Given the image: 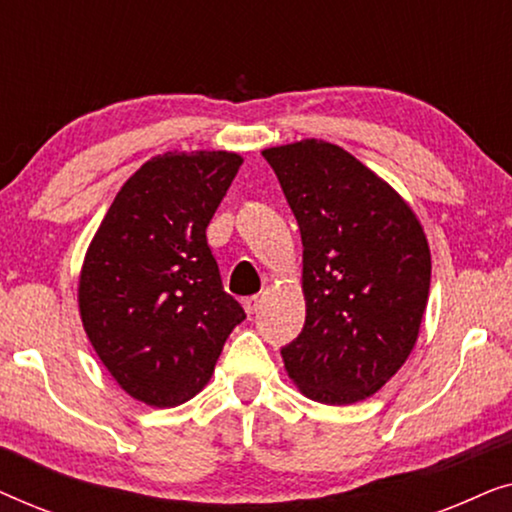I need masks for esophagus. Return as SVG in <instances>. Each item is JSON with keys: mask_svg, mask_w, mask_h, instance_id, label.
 Wrapping results in <instances>:
<instances>
[{"mask_svg": "<svg viewBox=\"0 0 512 512\" xmlns=\"http://www.w3.org/2000/svg\"><path fill=\"white\" fill-rule=\"evenodd\" d=\"M242 305H244V310H247V314H254L258 310V305H261V298L249 296V298L242 300Z\"/></svg>", "mask_w": 512, "mask_h": 512, "instance_id": "34e87169", "label": "esophagus"}]
</instances>
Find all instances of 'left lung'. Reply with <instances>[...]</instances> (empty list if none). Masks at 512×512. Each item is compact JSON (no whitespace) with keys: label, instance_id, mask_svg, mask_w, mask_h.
<instances>
[{"label":"left lung","instance_id":"obj_1","mask_svg":"<svg viewBox=\"0 0 512 512\" xmlns=\"http://www.w3.org/2000/svg\"><path fill=\"white\" fill-rule=\"evenodd\" d=\"M303 240L305 326L282 347L312 401L349 405L380 391L415 347L431 251L408 202L324 139L263 151Z\"/></svg>","mask_w":512,"mask_h":512}]
</instances>
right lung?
Here are the masks:
<instances>
[{
    "instance_id": "right-lung-1",
    "label": "right lung",
    "mask_w": 512,
    "mask_h": 512,
    "mask_svg": "<svg viewBox=\"0 0 512 512\" xmlns=\"http://www.w3.org/2000/svg\"><path fill=\"white\" fill-rule=\"evenodd\" d=\"M240 165L230 151L151 158L86 251L79 312L90 345L125 394L153 408L200 394L247 317L223 291L205 233Z\"/></svg>"
}]
</instances>
